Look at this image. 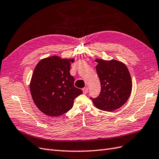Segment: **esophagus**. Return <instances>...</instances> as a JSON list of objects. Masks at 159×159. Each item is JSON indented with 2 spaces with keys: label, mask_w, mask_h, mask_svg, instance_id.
Instances as JSON below:
<instances>
[{
  "label": "esophagus",
  "mask_w": 159,
  "mask_h": 159,
  "mask_svg": "<svg viewBox=\"0 0 159 159\" xmlns=\"http://www.w3.org/2000/svg\"><path fill=\"white\" fill-rule=\"evenodd\" d=\"M89 91V88L88 87H84L83 89V93L84 94H86Z\"/></svg>",
  "instance_id": "obj_1"
}]
</instances>
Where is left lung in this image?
<instances>
[{"label": "left lung", "mask_w": 159, "mask_h": 159, "mask_svg": "<svg viewBox=\"0 0 159 159\" xmlns=\"http://www.w3.org/2000/svg\"><path fill=\"white\" fill-rule=\"evenodd\" d=\"M96 70L101 83L97 98L91 99L99 110L111 112L125 104L132 89L131 75L127 66L116 60L96 59Z\"/></svg>", "instance_id": "8db88e82"}]
</instances>
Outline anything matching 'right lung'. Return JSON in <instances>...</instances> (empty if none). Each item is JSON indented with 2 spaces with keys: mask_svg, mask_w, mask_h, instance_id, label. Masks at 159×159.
Returning a JSON list of instances; mask_svg holds the SVG:
<instances>
[{
  "mask_svg": "<svg viewBox=\"0 0 159 159\" xmlns=\"http://www.w3.org/2000/svg\"><path fill=\"white\" fill-rule=\"evenodd\" d=\"M73 59L52 56L40 60L36 65L30 84L35 105L50 116H59L67 112L74 99L83 93L74 86L75 79L70 74Z\"/></svg>",
  "mask_w": 159,
  "mask_h": 159,
  "instance_id": "add662e5",
  "label": "right lung"
}]
</instances>
